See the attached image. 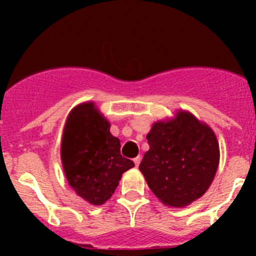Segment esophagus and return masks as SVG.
<instances>
[{"instance_id":"esophagus-1","label":"esophagus","mask_w":256,"mask_h":256,"mask_svg":"<svg viewBox=\"0 0 256 256\" xmlns=\"http://www.w3.org/2000/svg\"><path fill=\"white\" fill-rule=\"evenodd\" d=\"M140 161H141V157L140 156H138V157H135V158H134V162H135V164L138 167V164H140Z\"/></svg>"}]
</instances>
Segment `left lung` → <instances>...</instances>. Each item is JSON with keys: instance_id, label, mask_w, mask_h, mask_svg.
<instances>
[{"instance_id": "8db88e82", "label": "left lung", "mask_w": 256, "mask_h": 256, "mask_svg": "<svg viewBox=\"0 0 256 256\" xmlns=\"http://www.w3.org/2000/svg\"><path fill=\"white\" fill-rule=\"evenodd\" d=\"M147 142L140 171L158 200L184 207L204 194L219 162L218 141L207 125L180 112L170 122L154 124Z\"/></svg>"}]
</instances>
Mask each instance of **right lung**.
Instances as JSON below:
<instances>
[{"label":"right lung","instance_id":"add662e5","mask_svg":"<svg viewBox=\"0 0 256 256\" xmlns=\"http://www.w3.org/2000/svg\"><path fill=\"white\" fill-rule=\"evenodd\" d=\"M60 154L69 184L95 206L106 202L121 174L135 166L121 156L120 140L110 134V124L92 102L79 105L69 114Z\"/></svg>","mask_w":256,"mask_h":256}]
</instances>
